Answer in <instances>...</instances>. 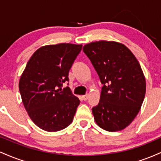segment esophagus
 <instances>
[{
    "label": "esophagus",
    "mask_w": 161,
    "mask_h": 161,
    "mask_svg": "<svg viewBox=\"0 0 161 161\" xmlns=\"http://www.w3.org/2000/svg\"><path fill=\"white\" fill-rule=\"evenodd\" d=\"M82 99L84 100V101H87V100H88V94H86V95H82Z\"/></svg>",
    "instance_id": "esophagus-1"
}]
</instances>
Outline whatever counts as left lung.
Returning a JSON list of instances; mask_svg holds the SVG:
<instances>
[{"label": "left lung", "mask_w": 161, "mask_h": 161, "mask_svg": "<svg viewBox=\"0 0 161 161\" xmlns=\"http://www.w3.org/2000/svg\"><path fill=\"white\" fill-rule=\"evenodd\" d=\"M103 85L95 120L109 132L125 129L139 112L146 82L139 63L125 45L114 42H92L83 47Z\"/></svg>", "instance_id": "8db88e82"}]
</instances>
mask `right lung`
Masks as SVG:
<instances>
[{
	"label": "right lung",
	"instance_id": "obj_1",
	"mask_svg": "<svg viewBox=\"0 0 161 161\" xmlns=\"http://www.w3.org/2000/svg\"><path fill=\"white\" fill-rule=\"evenodd\" d=\"M82 47L66 43L44 46L27 63L19 80V92L29 116L43 130H62L73 120L80 101L69 87H62L69 82V69Z\"/></svg>",
	"mask_w": 161,
	"mask_h": 161
}]
</instances>
